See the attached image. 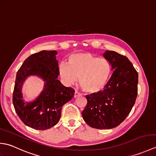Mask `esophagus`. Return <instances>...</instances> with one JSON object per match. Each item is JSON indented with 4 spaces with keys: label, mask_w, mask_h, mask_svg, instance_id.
<instances>
[{
    "label": "esophagus",
    "mask_w": 156,
    "mask_h": 156,
    "mask_svg": "<svg viewBox=\"0 0 156 156\" xmlns=\"http://www.w3.org/2000/svg\"><path fill=\"white\" fill-rule=\"evenodd\" d=\"M82 95V94L80 93V92H78V91H75V92H74V98H77L78 97H80V96H81Z\"/></svg>",
    "instance_id": "1"
}]
</instances>
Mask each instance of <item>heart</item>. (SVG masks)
<instances>
[{
	"mask_svg": "<svg viewBox=\"0 0 156 156\" xmlns=\"http://www.w3.org/2000/svg\"><path fill=\"white\" fill-rule=\"evenodd\" d=\"M59 73L68 84L80 78V84L88 93H98L107 85L112 73V66L105 58H99L90 53H78L69 56L68 64L62 62Z\"/></svg>",
	"mask_w": 156,
	"mask_h": 156,
	"instance_id": "obj_1",
	"label": "heart"
}]
</instances>
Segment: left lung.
<instances>
[{
	"label": "left lung",
	"instance_id": "1",
	"mask_svg": "<svg viewBox=\"0 0 156 156\" xmlns=\"http://www.w3.org/2000/svg\"><path fill=\"white\" fill-rule=\"evenodd\" d=\"M114 70L102 91L87 95V105L82 112L91 127L108 129L117 127L127 117L137 95L138 74L125 55L113 51L103 54Z\"/></svg>",
	"mask_w": 156,
	"mask_h": 156
}]
</instances>
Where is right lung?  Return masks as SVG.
<instances>
[{
  "label": "right lung",
  "mask_w": 156,
  "mask_h": 156,
  "mask_svg": "<svg viewBox=\"0 0 156 156\" xmlns=\"http://www.w3.org/2000/svg\"><path fill=\"white\" fill-rule=\"evenodd\" d=\"M56 51H41L25 59L16 75L12 102L16 114L24 123L37 130H46L58 123L62 108L74 95L75 90L58 80L59 75ZM29 75L40 77L44 88L32 102L22 100V86Z\"/></svg>",
  "instance_id": "1"
}]
</instances>
